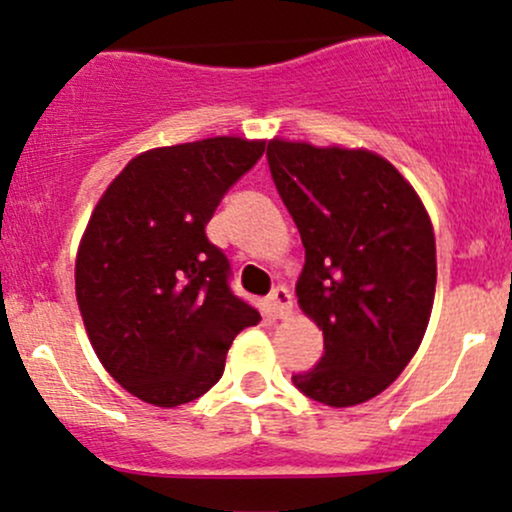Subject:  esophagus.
<instances>
[{
    "label": "esophagus",
    "instance_id": "obj_1",
    "mask_svg": "<svg viewBox=\"0 0 512 512\" xmlns=\"http://www.w3.org/2000/svg\"><path fill=\"white\" fill-rule=\"evenodd\" d=\"M267 306H270V314L274 319H289L294 311V299L292 294H289V289L277 287L270 294V299H267Z\"/></svg>",
    "mask_w": 512,
    "mask_h": 512
}]
</instances>
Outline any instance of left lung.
<instances>
[{"label": "left lung", "mask_w": 512, "mask_h": 512, "mask_svg": "<svg viewBox=\"0 0 512 512\" xmlns=\"http://www.w3.org/2000/svg\"><path fill=\"white\" fill-rule=\"evenodd\" d=\"M274 186L297 223L299 309L324 331V358L292 383L328 407L392 385L417 353L437 289V245L422 198L385 157L274 137Z\"/></svg>", "instance_id": "left-lung-1"}]
</instances>
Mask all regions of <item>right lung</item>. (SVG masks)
I'll return each mask as SVG.
<instances>
[{
  "label": "right lung",
  "mask_w": 512,
  "mask_h": 512,
  "mask_svg": "<svg viewBox=\"0 0 512 512\" xmlns=\"http://www.w3.org/2000/svg\"><path fill=\"white\" fill-rule=\"evenodd\" d=\"M265 139L208 137L137 154L105 188L75 255V299L102 368L129 395L179 407L218 383L260 314L228 287L206 238L220 198Z\"/></svg>",
  "instance_id": "1"
}]
</instances>
